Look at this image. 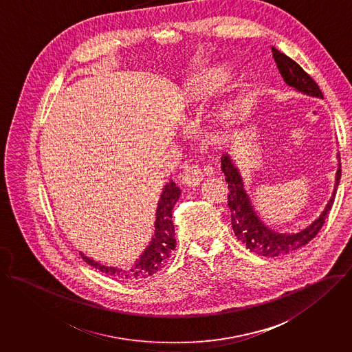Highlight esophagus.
<instances>
[{"label": "esophagus", "instance_id": "obj_1", "mask_svg": "<svg viewBox=\"0 0 352 352\" xmlns=\"http://www.w3.org/2000/svg\"><path fill=\"white\" fill-rule=\"evenodd\" d=\"M203 171L197 166H186L181 173V181L186 186H199L203 181Z\"/></svg>", "mask_w": 352, "mask_h": 352}]
</instances>
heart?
<instances>
[{
  "mask_svg": "<svg viewBox=\"0 0 352 352\" xmlns=\"http://www.w3.org/2000/svg\"><path fill=\"white\" fill-rule=\"evenodd\" d=\"M230 77V71L223 67H216L207 71H203L190 78H188L179 91V96L185 106H197L203 100H206L208 96L219 89ZM239 113H241V104L236 100L228 99L220 103L213 117L216 121L224 126H232L239 121Z\"/></svg>",
  "mask_w": 352,
  "mask_h": 352,
  "instance_id": "b5f03b06",
  "label": "heart"
}]
</instances>
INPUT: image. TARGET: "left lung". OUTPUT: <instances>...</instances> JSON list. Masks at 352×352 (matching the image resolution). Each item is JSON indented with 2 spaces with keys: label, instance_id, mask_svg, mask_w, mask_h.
<instances>
[{
  "label": "left lung",
  "instance_id": "left-lung-1",
  "mask_svg": "<svg viewBox=\"0 0 352 352\" xmlns=\"http://www.w3.org/2000/svg\"><path fill=\"white\" fill-rule=\"evenodd\" d=\"M272 56L285 84H288L298 92L322 99V92L317 82L294 60H291L275 47H272ZM338 160L339 167L335 175V188L331 200L328 201L321 214L307 227L296 232H279L267 226L257 214L245 190V184L239 173V168L235 166L231 156L228 153H224L221 156V171L226 175V182L228 184L230 189L228 208L231 212V226L238 241H241L250 252L265 257H278L289 254L298 250L299 248L305 246L307 242H310L318 234V231L325 223L328 213L332 210L336 190L342 178L339 155Z\"/></svg>",
  "mask_w": 352,
  "mask_h": 352
}]
</instances>
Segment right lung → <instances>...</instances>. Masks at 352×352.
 <instances>
[{
  "instance_id": "obj_1",
  "label": "right lung",
  "mask_w": 352,
  "mask_h": 352,
  "mask_svg": "<svg viewBox=\"0 0 352 352\" xmlns=\"http://www.w3.org/2000/svg\"><path fill=\"white\" fill-rule=\"evenodd\" d=\"M179 196L181 190L173 181L164 185L156 208L155 232L152 241L145 248L140 257L136 260L135 265H132L131 268L120 270L116 267H107L80 253L82 260L88 265L116 279L131 281L149 279L167 265V261L170 260L173 250L175 249V228L173 223V208L178 201Z\"/></svg>"
}]
</instances>
